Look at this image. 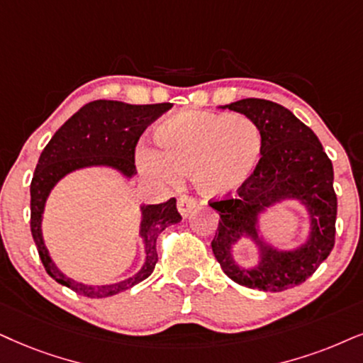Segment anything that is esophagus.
Instances as JSON below:
<instances>
[{
    "label": "esophagus",
    "mask_w": 363,
    "mask_h": 363,
    "mask_svg": "<svg viewBox=\"0 0 363 363\" xmlns=\"http://www.w3.org/2000/svg\"><path fill=\"white\" fill-rule=\"evenodd\" d=\"M196 206H197V201L194 199V197H189V196L179 197V201H177V209H179V213H181L182 218H187V216H189L192 211L196 209Z\"/></svg>",
    "instance_id": "esophagus-1"
}]
</instances>
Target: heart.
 I'll return each mask as SVG.
<instances>
[{"instance_id":"b5f03b06","label":"heart","mask_w":363,"mask_h":363,"mask_svg":"<svg viewBox=\"0 0 363 363\" xmlns=\"http://www.w3.org/2000/svg\"><path fill=\"white\" fill-rule=\"evenodd\" d=\"M159 149H137V166L150 181L174 186L189 174L206 196L240 191L258 167L263 132L241 113L179 112L155 130Z\"/></svg>"}]
</instances>
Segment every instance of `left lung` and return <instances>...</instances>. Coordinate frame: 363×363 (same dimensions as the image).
Listing matches in <instances>:
<instances>
[{
    "label": "left lung",
    "instance_id": "8db88e82",
    "mask_svg": "<svg viewBox=\"0 0 363 363\" xmlns=\"http://www.w3.org/2000/svg\"><path fill=\"white\" fill-rule=\"evenodd\" d=\"M221 108L235 110L258 123L263 132V152L238 197L209 204L219 213L211 242L213 253L223 272L238 284L261 291L288 290L311 277L333 250L337 194L332 160L313 130L283 105L242 99ZM284 200H296L309 214V236L293 250L273 247L259 229L260 214ZM241 237L259 247V263L251 269L238 264L232 253Z\"/></svg>",
    "mask_w": 363,
    "mask_h": 363
}]
</instances>
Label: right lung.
Instances as JSON below:
<instances>
[{
    "label": "right lung",
    "mask_w": 363,
    "mask_h": 363,
    "mask_svg": "<svg viewBox=\"0 0 363 363\" xmlns=\"http://www.w3.org/2000/svg\"><path fill=\"white\" fill-rule=\"evenodd\" d=\"M171 104L132 105L117 100H94L73 113L55 132L41 152L31 179V235L47 273L55 281L89 298H107L144 281L157 263L155 241L171 224L181 221L176 199L162 204L140 206L139 236L144 242L145 259L130 278L112 284H85L67 277L53 263L45 245L41 221L50 192L68 174L86 167H110L127 181L137 174L134 155L139 137L149 123L171 108Z\"/></svg>",
    "instance_id": "1"
}]
</instances>
